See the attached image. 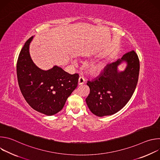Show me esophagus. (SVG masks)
Masks as SVG:
<instances>
[{
  "label": "esophagus",
  "instance_id": "obj_1",
  "mask_svg": "<svg viewBox=\"0 0 160 160\" xmlns=\"http://www.w3.org/2000/svg\"><path fill=\"white\" fill-rule=\"evenodd\" d=\"M85 80L83 77H79V79H78V85H79L83 84L85 83Z\"/></svg>",
  "mask_w": 160,
  "mask_h": 160
}]
</instances>
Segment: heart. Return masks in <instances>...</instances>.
I'll list each match as a JSON object with an SVG mask.
<instances>
[{
	"mask_svg": "<svg viewBox=\"0 0 160 160\" xmlns=\"http://www.w3.org/2000/svg\"><path fill=\"white\" fill-rule=\"evenodd\" d=\"M106 66V64L104 61H96L89 65L88 71L92 74H97L101 72Z\"/></svg>",
	"mask_w": 160,
	"mask_h": 160,
	"instance_id": "b5f03b06",
	"label": "heart"
}]
</instances>
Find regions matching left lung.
<instances>
[{
    "label": "left lung",
    "instance_id": "8db88e82",
    "mask_svg": "<svg viewBox=\"0 0 160 160\" xmlns=\"http://www.w3.org/2000/svg\"><path fill=\"white\" fill-rule=\"evenodd\" d=\"M123 62L127 63V66L124 71L120 72L118 66ZM139 69L138 56L132 51L117 61L107 64L97 78L87 81L90 94L85 101L90 111L102 117L122 109L134 92Z\"/></svg>",
    "mask_w": 160,
    "mask_h": 160
}]
</instances>
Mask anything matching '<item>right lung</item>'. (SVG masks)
<instances>
[{"mask_svg":"<svg viewBox=\"0 0 160 160\" xmlns=\"http://www.w3.org/2000/svg\"><path fill=\"white\" fill-rule=\"evenodd\" d=\"M33 37L22 47L16 65L17 78L22 95L35 111L48 116L60 111L77 88L79 75H71L54 66L43 70L33 62L29 47Z\"/></svg>","mask_w":160,"mask_h":160,"instance_id":"right-lung-1","label":"right lung"}]
</instances>
